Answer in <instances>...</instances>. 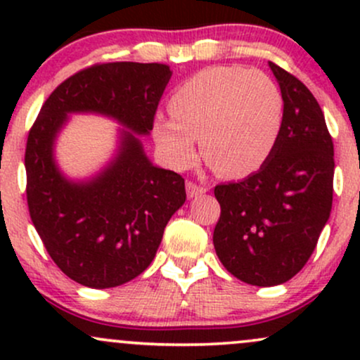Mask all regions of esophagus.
<instances>
[{
  "instance_id": "1",
  "label": "esophagus",
  "mask_w": 360,
  "mask_h": 360,
  "mask_svg": "<svg viewBox=\"0 0 360 360\" xmlns=\"http://www.w3.org/2000/svg\"><path fill=\"white\" fill-rule=\"evenodd\" d=\"M186 191H188V198H198L200 194H203L206 191V188L198 186L196 183H193V181H188V183H186Z\"/></svg>"
}]
</instances>
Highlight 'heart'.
I'll return each mask as SVG.
<instances>
[{
	"label": "heart",
	"mask_w": 360,
	"mask_h": 360,
	"mask_svg": "<svg viewBox=\"0 0 360 360\" xmlns=\"http://www.w3.org/2000/svg\"><path fill=\"white\" fill-rule=\"evenodd\" d=\"M159 118L155 140L177 167L196 157L203 137L208 164L223 177H245L264 166L283 127L284 103L274 81L240 65H213L181 82Z\"/></svg>",
	"instance_id": "1"
}]
</instances>
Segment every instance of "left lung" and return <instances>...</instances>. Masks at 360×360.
I'll return each instance as SVG.
<instances>
[{"mask_svg":"<svg viewBox=\"0 0 360 360\" xmlns=\"http://www.w3.org/2000/svg\"><path fill=\"white\" fill-rule=\"evenodd\" d=\"M283 127L269 159L238 183L218 184L221 213L213 232L218 259L252 286H276L303 269L328 221L333 142L307 86L274 62Z\"/></svg>","mask_w":360,"mask_h":360,"instance_id":"left-lung-1","label":"left lung"}]
</instances>
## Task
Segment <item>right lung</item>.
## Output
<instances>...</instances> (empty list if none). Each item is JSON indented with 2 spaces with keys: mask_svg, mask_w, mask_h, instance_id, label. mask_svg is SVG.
I'll use <instances>...</instances> for the list:
<instances>
[{
  "mask_svg": "<svg viewBox=\"0 0 360 360\" xmlns=\"http://www.w3.org/2000/svg\"><path fill=\"white\" fill-rule=\"evenodd\" d=\"M172 72L166 64L106 62L52 91L28 131L27 203L32 223L57 267L82 286L125 284L150 266L167 221L186 201L184 179L152 166L139 135L150 134ZM101 112L130 127L119 155L86 184L60 174L53 140L68 112Z\"/></svg>",
  "mask_w": 360,
  "mask_h": 360,
  "instance_id": "1",
  "label": "right lung"
}]
</instances>
